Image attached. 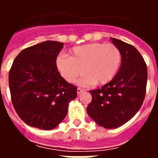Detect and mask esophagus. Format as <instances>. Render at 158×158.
I'll use <instances>...</instances> for the list:
<instances>
[{
    "label": "esophagus",
    "instance_id": "1",
    "mask_svg": "<svg viewBox=\"0 0 158 158\" xmlns=\"http://www.w3.org/2000/svg\"><path fill=\"white\" fill-rule=\"evenodd\" d=\"M85 91V89H81V88H77V94H79V93H82V92Z\"/></svg>",
    "mask_w": 158,
    "mask_h": 158
}]
</instances>
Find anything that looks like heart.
<instances>
[{
    "label": "heart",
    "instance_id": "obj_1",
    "mask_svg": "<svg viewBox=\"0 0 158 158\" xmlns=\"http://www.w3.org/2000/svg\"><path fill=\"white\" fill-rule=\"evenodd\" d=\"M122 62L120 50L113 43H93L73 47L70 57L59 54L56 58L57 69L62 77L73 83L83 73V85L95 83L103 85L117 74Z\"/></svg>",
    "mask_w": 158,
    "mask_h": 158
}]
</instances>
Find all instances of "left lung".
<instances>
[{
	"instance_id": "8db88e82",
	"label": "left lung",
	"mask_w": 158,
	"mask_h": 158,
	"mask_svg": "<svg viewBox=\"0 0 158 158\" xmlns=\"http://www.w3.org/2000/svg\"><path fill=\"white\" fill-rule=\"evenodd\" d=\"M111 40L121 51L120 68L111 81L89 91L92 101L87 107L89 116L107 129L122 126L139 111L147 83V66L139 51L125 42Z\"/></svg>"
}]
</instances>
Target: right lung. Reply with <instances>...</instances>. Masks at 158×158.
Segmentation results:
<instances>
[{
    "mask_svg": "<svg viewBox=\"0 0 158 158\" xmlns=\"http://www.w3.org/2000/svg\"><path fill=\"white\" fill-rule=\"evenodd\" d=\"M63 43L45 41L21 51L8 74L12 105L19 117L33 127L51 130L65 117L75 85L61 76L56 58Z\"/></svg>",
    "mask_w": 158,
    "mask_h": 158,
    "instance_id": "add662e5",
    "label": "right lung"
}]
</instances>
